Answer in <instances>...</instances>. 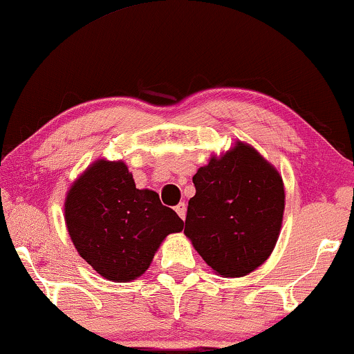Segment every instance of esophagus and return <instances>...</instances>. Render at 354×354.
I'll list each match as a JSON object with an SVG mask.
<instances>
[{
	"instance_id": "34e87169",
	"label": "esophagus",
	"mask_w": 354,
	"mask_h": 354,
	"mask_svg": "<svg viewBox=\"0 0 354 354\" xmlns=\"http://www.w3.org/2000/svg\"><path fill=\"white\" fill-rule=\"evenodd\" d=\"M176 212L177 215L182 218V220H185V213H187V205L184 202H180L178 205H176Z\"/></svg>"
}]
</instances>
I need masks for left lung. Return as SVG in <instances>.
Returning a JSON list of instances; mask_svg holds the SVG:
<instances>
[{
    "mask_svg": "<svg viewBox=\"0 0 354 354\" xmlns=\"http://www.w3.org/2000/svg\"><path fill=\"white\" fill-rule=\"evenodd\" d=\"M184 233L203 261L225 277H241L272 252L283 215V185L259 152L238 142L200 167Z\"/></svg>",
    "mask_w": 354,
    "mask_h": 354,
    "instance_id": "obj_1",
    "label": "left lung"
}]
</instances>
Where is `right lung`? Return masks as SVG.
I'll return each instance as SVG.
<instances>
[{"label":"right lung","mask_w":354,"mask_h":354,"mask_svg":"<svg viewBox=\"0 0 354 354\" xmlns=\"http://www.w3.org/2000/svg\"><path fill=\"white\" fill-rule=\"evenodd\" d=\"M65 221L78 254L115 282L144 274L164 238L184 230L156 192L136 189L124 162L108 160L86 169L68 190Z\"/></svg>","instance_id":"1"}]
</instances>
